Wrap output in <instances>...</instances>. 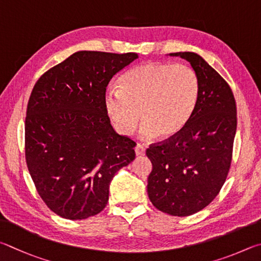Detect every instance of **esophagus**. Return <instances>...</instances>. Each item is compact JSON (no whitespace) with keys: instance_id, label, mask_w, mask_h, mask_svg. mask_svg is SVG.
<instances>
[{"instance_id":"34e87169","label":"esophagus","mask_w":261,"mask_h":261,"mask_svg":"<svg viewBox=\"0 0 261 261\" xmlns=\"http://www.w3.org/2000/svg\"><path fill=\"white\" fill-rule=\"evenodd\" d=\"M135 153L136 156H144L145 154V148L142 144H138L135 147Z\"/></svg>"}]
</instances>
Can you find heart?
<instances>
[{"label": "heart", "mask_w": 261, "mask_h": 261, "mask_svg": "<svg viewBox=\"0 0 261 261\" xmlns=\"http://www.w3.org/2000/svg\"><path fill=\"white\" fill-rule=\"evenodd\" d=\"M120 88L110 86L104 107L118 133L129 135L140 119L143 139H172L187 126L197 107L199 80L184 64L149 62L122 74Z\"/></svg>", "instance_id": "heart-1"}]
</instances>
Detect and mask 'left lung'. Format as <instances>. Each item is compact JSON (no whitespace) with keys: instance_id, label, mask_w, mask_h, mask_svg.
Masks as SVG:
<instances>
[{"instance_id":"8db88e82","label":"left lung","mask_w":261,"mask_h":261,"mask_svg":"<svg viewBox=\"0 0 261 261\" xmlns=\"http://www.w3.org/2000/svg\"><path fill=\"white\" fill-rule=\"evenodd\" d=\"M190 63L199 80L197 107L174 138L151 144L148 196L159 211L187 217L217 197L229 172L237 117L226 80L195 53H173Z\"/></svg>"}]
</instances>
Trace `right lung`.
Wrapping results in <instances>:
<instances>
[{"mask_svg":"<svg viewBox=\"0 0 261 261\" xmlns=\"http://www.w3.org/2000/svg\"><path fill=\"white\" fill-rule=\"evenodd\" d=\"M138 57L77 51L36 81L25 119L26 164L57 216L82 220L98 214L114 174L135 159L136 143L113 129L104 94L112 76Z\"/></svg>","mask_w":261,"mask_h":261,"instance_id":"add662e5","label":"right lung"}]
</instances>
